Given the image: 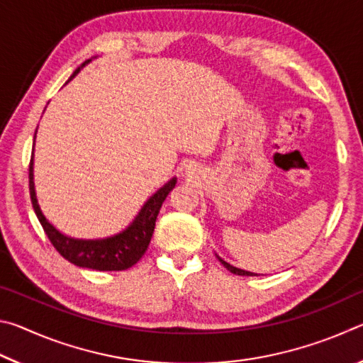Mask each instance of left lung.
Instances as JSON below:
<instances>
[{
    "instance_id": "8db88e82",
    "label": "left lung",
    "mask_w": 363,
    "mask_h": 363,
    "mask_svg": "<svg viewBox=\"0 0 363 363\" xmlns=\"http://www.w3.org/2000/svg\"><path fill=\"white\" fill-rule=\"evenodd\" d=\"M218 259H219V261H220V264H223V266H224L227 270H229V272H232V274H237V275H247V277H248V275H250V277H251V275H257V274H253V272H248V270H243V269L233 267V266H230L229 262H225L224 259H220L219 256H218Z\"/></svg>"
}]
</instances>
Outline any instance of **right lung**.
<instances>
[{
    "label": "right lung",
    "mask_w": 363,
    "mask_h": 363,
    "mask_svg": "<svg viewBox=\"0 0 363 363\" xmlns=\"http://www.w3.org/2000/svg\"><path fill=\"white\" fill-rule=\"evenodd\" d=\"M91 59L82 64V67L73 72L70 79L77 75L79 69H83L86 64H89ZM36 136V131H35ZM35 145V143H33ZM28 187H30V199L36 218L45 229L49 242L52 247L59 251L60 256H64L67 261L75 264L78 267L94 269V270H125L133 267L149 248L153 229H155V220L162 208L164 199L174 189L177 179L173 177L169 179L162 189H158L149 200L145 201L144 206L133 223L126 227L125 230L116 233V235L107 238H97V240H83V238H72L59 232L43 214L41 208L36 200L35 182H33V152L32 160H30L28 168Z\"/></svg>",
    "instance_id": "right-lung-1"
}]
</instances>
